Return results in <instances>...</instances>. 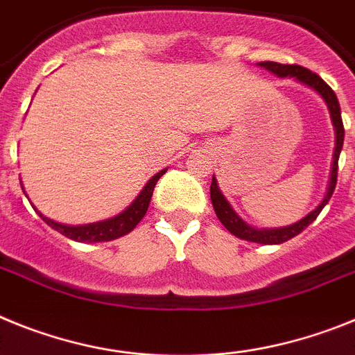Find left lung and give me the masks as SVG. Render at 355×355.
<instances>
[{
  "mask_svg": "<svg viewBox=\"0 0 355 355\" xmlns=\"http://www.w3.org/2000/svg\"><path fill=\"white\" fill-rule=\"evenodd\" d=\"M257 66L264 67L273 75L284 78V76H289V78H295L300 84L307 85L313 91H316L320 96L323 98V101L329 107V112H331L332 125H334L336 132V146H334V155H332V168H331V180H329V187H327V193L323 196L322 203L318 207L311 211L306 218H302L297 223L288 225V227H282V229H255L252 225L246 223L243 218H239L236 211L232 209V205L229 203V200L225 198V195L218 187V180L216 177H212L211 182V200H212V207H214L216 216L218 220L223 223V227L229 230L230 234H234L239 239H245V241L252 243H261V245H280V243L289 241L291 237L298 236L302 230L309 227L318 214L322 212V209L325 207L327 202L331 200L332 193H334L336 180H338V160H340L341 148H343V139H345V128L343 121H341V109H340V101L336 98L334 91H332L329 85L320 78L316 73L306 69L302 66H291V64H279V62H259Z\"/></svg>",
  "mask_w": 355,
  "mask_h": 355,
  "instance_id": "left-lung-1",
  "label": "left lung"
}]
</instances>
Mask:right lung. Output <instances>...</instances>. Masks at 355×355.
Returning a JSON list of instances; mask_svg holds the SVG:
<instances>
[{"label": "right lung", "instance_id": "obj_1", "mask_svg": "<svg viewBox=\"0 0 355 355\" xmlns=\"http://www.w3.org/2000/svg\"><path fill=\"white\" fill-rule=\"evenodd\" d=\"M166 173V168L162 171L152 177L148 180L146 186L143 187L137 198L121 212V214L114 216L110 220H105V221H98V223H89V225H62V223H57V221L49 220L46 218L42 212L37 211V214L41 216L42 221L55 229L57 232H60L62 236L69 237L73 241H78V243H100V241H112V239H118V237L125 236L128 234L130 230L135 229V225L139 223L141 220L144 218L148 211V205H150V200H152L153 195V189H155V184L162 175Z\"/></svg>", "mask_w": 355, "mask_h": 355}]
</instances>
